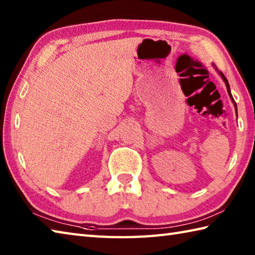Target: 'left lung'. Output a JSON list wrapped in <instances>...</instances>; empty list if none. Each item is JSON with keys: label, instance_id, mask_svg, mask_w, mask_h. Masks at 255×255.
Returning <instances> with one entry per match:
<instances>
[{"label": "left lung", "instance_id": "8db88e82", "mask_svg": "<svg viewBox=\"0 0 255 255\" xmlns=\"http://www.w3.org/2000/svg\"><path fill=\"white\" fill-rule=\"evenodd\" d=\"M218 73L220 74V77H221V78H223V80L225 81V83H226V86H227V91H228V94H229V96H230V99H231L232 103H234V104H235V107H236V111H237V104H236V102H235V100H234V97H232V95H231V92H230V86H229V82H228V80H227V78L225 77V74H224L223 72H220V71H218Z\"/></svg>", "mask_w": 255, "mask_h": 255}]
</instances>
